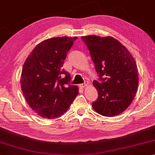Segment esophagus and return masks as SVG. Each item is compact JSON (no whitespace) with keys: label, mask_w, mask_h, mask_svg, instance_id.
<instances>
[{"label":"esophagus","mask_w":155,"mask_h":155,"mask_svg":"<svg viewBox=\"0 0 155 155\" xmlns=\"http://www.w3.org/2000/svg\"><path fill=\"white\" fill-rule=\"evenodd\" d=\"M87 85V83H82V84H80L79 85V86H80V87H81V88H83V87H85Z\"/></svg>","instance_id":"esophagus-1"}]
</instances>
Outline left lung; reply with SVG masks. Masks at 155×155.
I'll list each match as a JSON object with an SVG mask.
<instances>
[{"mask_svg": "<svg viewBox=\"0 0 155 155\" xmlns=\"http://www.w3.org/2000/svg\"><path fill=\"white\" fill-rule=\"evenodd\" d=\"M94 63L99 81L93 85L98 91L92 107L99 114L114 117L131 104L139 85L136 62L126 47L112 36H82Z\"/></svg>", "mask_w": 155, "mask_h": 155, "instance_id": "left-lung-1", "label": "left lung"}]
</instances>
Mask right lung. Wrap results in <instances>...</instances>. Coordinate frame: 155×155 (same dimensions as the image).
<instances>
[{"mask_svg": "<svg viewBox=\"0 0 155 155\" xmlns=\"http://www.w3.org/2000/svg\"><path fill=\"white\" fill-rule=\"evenodd\" d=\"M75 37L48 38L38 44L25 62L21 90L29 106L43 119L60 117L78 94L62 67Z\"/></svg>", "mask_w": 155, "mask_h": 155, "instance_id": "obj_1", "label": "right lung"}]
</instances>
